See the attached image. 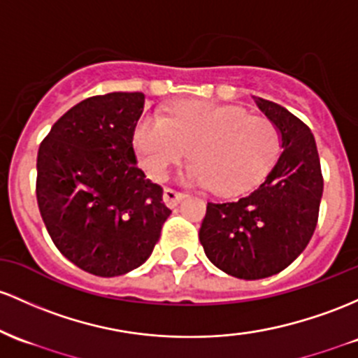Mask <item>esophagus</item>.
I'll return each instance as SVG.
<instances>
[{"mask_svg": "<svg viewBox=\"0 0 358 358\" xmlns=\"http://www.w3.org/2000/svg\"><path fill=\"white\" fill-rule=\"evenodd\" d=\"M182 199H183V194H180V192L173 190V188H164L163 202H164V206H166V207H170V209H173V207H176V203H178Z\"/></svg>", "mask_w": 358, "mask_h": 358, "instance_id": "34e87169", "label": "esophagus"}]
</instances>
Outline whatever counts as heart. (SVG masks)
<instances>
[{
    "label": "heart",
    "instance_id": "obj_1",
    "mask_svg": "<svg viewBox=\"0 0 358 358\" xmlns=\"http://www.w3.org/2000/svg\"><path fill=\"white\" fill-rule=\"evenodd\" d=\"M141 166L155 180H164L187 156L182 171L187 185L212 187L221 195L241 194L268 171L277 158L280 136L273 122L248 115L241 107L183 101L170 117L144 115L134 129Z\"/></svg>",
    "mask_w": 358,
    "mask_h": 358
}]
</instances>
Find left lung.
Listing matches in <instances>:
<instances>
[{
  "label": "left lung",
  "instance_id": "left-lung-1",
  "mask_svg": "<svg viewBox=\"0 0 358 358\" xmlns=\"http://www.w3.org/2000/svg\"><path fill=\"white\" fill-rule=\"evenodd\" d=\"M280 136L265 182L236 202L207 203L199 231L207 258L245 280L272 277L306 250L316 229L323 175L311 129L282 105L253 96Z\"/></svg>",
  "mask_w": 358,
  "mask_h": 358
}]
</instances>
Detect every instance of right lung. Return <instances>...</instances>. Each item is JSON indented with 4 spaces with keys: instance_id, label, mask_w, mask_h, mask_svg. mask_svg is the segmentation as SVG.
Returning <instances> with one entry per match:
<instances>
[{
    "instance_id": "obj_1",
    "label": "right lung",
    "mask_w": 358,
    "mask_h": 358,
    "mask_svg": "<svg viewBox=\"0 0 358 358\" xmlns=\"http://www.w3.org/2000/svg\"><path fill=\"white\" fill-rule=\"evenodd\" d=\"M139 92L86 98L52 125L37 155V203L57 250L85 272L117 277L143 265L171 210L137 166Z\"/></svg>"
}]
</instances>
